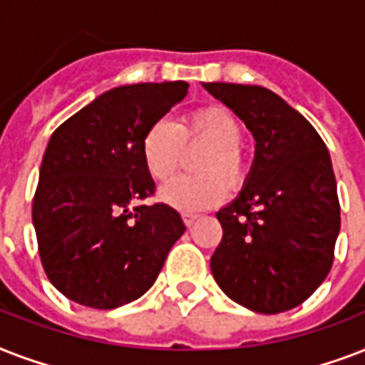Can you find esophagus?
Returning a JSON list of instances; mask_svg holds the SVG:
<instances>
[{"label": "esophagus", "instance_id": "34e87169", "mask_svg": "<svg viewBox=\"0 0 365 365\" xmlns=\"http://www.w3.org/2000/svg\"><path fill=\"white\" fill-rule=\"evenodd\" d=\"M182 217H183V222H185V225L191 227V225L199 220V214H193V212H183Z\"/></svg>", "mask_w": 365, "mask_h": 365}]
</instances>
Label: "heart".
<instances>
[{"label":"heart","instance_id":"b5f03b06","mask_svg":"<svg viewBox=\"0 0 365 365\" xmlns=\"http://www.w3.org/2000/svg\"><path fill=\"white\" fill-rule=\"evenodd\" d=\"M242 138V125L235 113L222 106H206L183 115L176 125L157 121L149 126L142 142L143 165L155 182L165 183L180 172L185 149L206 145L195 166L199 174L178 178L163 189V199L178 210H206L227 197V182L239 189L246 182Z\"/></svg>","mask_w":365,"mask_h":365}]
</instances>
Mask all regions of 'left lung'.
<instances>
[{
    "label": "left lung",
    "instance_id": "1",
    "mask_svg": "<svg viewBox=\"0 0 365 365\" xmlns=\"http://www.w3.org/2000/svg\"><path fill=\"white\" fill-rule=\"evenodd\" d=\"M202 87L255 138L239 199L217 212L223 237L210 259L220 288L239 305L277 314L301 305L328 277L341 227L328 148L314 126L269 88Z\"/></svg>",
    "mask_w": 365,
    "mask_h": 365
}]
</instances>
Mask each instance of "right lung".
I'll return each instance as SVG.
<instances>
[{
  "label": "right lung",
  "mask_w": 365,
  "mask_h": 365,
  "mask_svg": "<svg viewBox=\"0 0 365 365\" xmlns=\"http://www.w3.org/2000/svg\"><path fill=\"white\" fill-rule=\"evenodd\" d=\"M187 88L185 81L117 87L53 132L31 220L43 269L68 299L100 311L138 299L185 231L172 206L142 202L155 195L142 142Z\"/></svg>",
  "instance_id": "right-lung-1"
}]
</instances>
